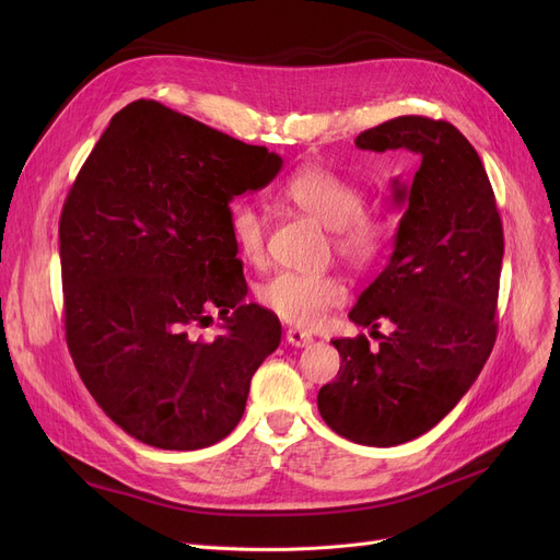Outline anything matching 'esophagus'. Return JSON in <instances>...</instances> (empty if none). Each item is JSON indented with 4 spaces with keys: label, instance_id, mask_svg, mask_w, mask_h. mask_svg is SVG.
<instances>
[{
    "label": "esophagus",
    "instance_id": "34e87169",
    "mask_svg": "<svg viewBox=\"0 0 560 560\" xmlns=\"http://www.w3.org/2000/svg\"><path fill=\"white\" fill-rule=\"evenodd\" d=\"M285 340L292 347H308L313 342V336L306 334V331H300V329H288L285 331Z\"/></svg>",
    "mask_w": 560,
    "mask_h": 560
}]
</instances>
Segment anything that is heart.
I'll list each match as a JSON object with an SVG mask.
<instances>
[{"label":"heart","mask_w":560,"mask_h":560,"mask_svg":"<svg viewBox=\"0 0 560 560\" xmlns=\"http://www.w3.org/2000/svg\"><path fill=\"white\" fill-rule=\"evenodd\" d=\"M283 195L302 213L331 231L336 254L357 270L372 268L388 249L393 231L386 215L365 209L361 188L334 170L308 165L290 176ZM229 226L241 258L249 265H262L268 238L262 215L249 201H235ZM256 298L290 325L313 329L347 300V285L338 275L277 272L256 288Z\"/></svg>","instance_id":"heart-1"}]
</instances>
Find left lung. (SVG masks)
<instances>
[{"mask_svg": "<svg viewBox=\"0 0 560 560\" xmlns=\"http://www.w3.org/2000/svg\"><path fill=\"white\" fill-rule=\"evenodd\" d=\"M357 147H404L422 163L413 184L395 182V201L406 206L395 252L349 311L372 334L393 322V334L374 349L365 336L331 340L340 370L319 388L317 408L351 443L393 447L433 429L486 365L504 229L483 163L454 125L401 115L363 131Z\"/></svg>", "mask_w": 560, "mask_h": 560, "instance_id": "obj_1", "label": "left lung"}]
</instances>
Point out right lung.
<instances>
[{
  "instance_id": "obj_1",
  "label": "right lung",
  "mask_w": 560,
  "mask_h": 560,
  "mask_svg": "<svg viewBox=\"0 0 560 560\" xmlns=\"http://www.w3.org/2000/svg\"><path fill=\"white\" fill-rule=\"evenodd\" d=\"M281 156L154 100L113 115L66 197V340L104 413L159 450L215 445L245 413L279 317L245 304L229 201L268 186ZM225 334L203 341L210 311Z\"/></svg>"
}]
</instances>
